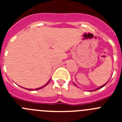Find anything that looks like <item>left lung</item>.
<instances>
[{"label": "left lung", "instance_id": "8db88e82", "mask_svg": "<svg viewBox=\"0 0 122 122\" xmlns=\"http://www.w3.org/2000/svg\"><path fill=\"white\" fill-rule=\"evenodd\" d=\"M107 82H106V84H104V85H103V86H101V87H98V88H97V89H95V90H92V91H95V90H98V89H101V88H102V87H104V86H105L106 85V84H107ZM74 85H75V86H76V84H74Z\"/></svg>", "mask_w": 122, "mask_h": 122}]
</instances>
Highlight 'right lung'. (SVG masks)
I'll return each instance as SVG.
<instances>
[{
  "label": "right lung",
  "instance_id": "obj_1",
  "mask_svg": "<svg viewBox=\"0 0 122 122\" xmlns=\"http://www.w3.org/2000/svg\"><path fill=\"white\" fill-rule=\"evenodd\" d=\"M50 81H51V79H50V80H49V81L48 82V83H47V84H45V86H42V87H39V88H36V89H27V90H31V91H32V90H40V89H43V88H44V87H45V86H47V85H48V84H49V82H50Z\"/></svg>",
  "mask_w": 122,
  "mask_h": 122
}]
</instances>
